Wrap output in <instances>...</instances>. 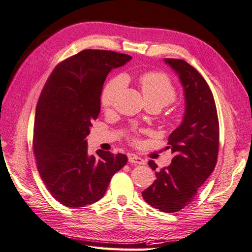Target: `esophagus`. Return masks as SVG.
I'll use <instances>...</instances> for the list:
<instances>
[{
  "label": "esophagus",
  "instance_id": "obj_1",
  "mask_svg": "<svg viewBox=\"0 0 252 252\" xmlns=\"http://www.w3.org/2000/svg\"><path fill=\"white\" fill-rule=\"evenodd\" d=\"M128 160H129L130 163H133V164H145L144 159H142L137 155H130Z\"/></svg>",
  "mask_w": 252,
  "mask_h": 252
}]
</instances>
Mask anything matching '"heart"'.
Wrapping results in <instances>:
<instances>
[{
	"instance_id": "heart-1",
	"label": "heart",
	"mask_w": 252,
	"mask_h": 252,
	"mask_svg": "<svg viewBox=\"0 0 252 252\" xmlns=\"http://www.w3.org/2000/svg\"><path fill=\"white\" fill-rule=\"evenodd\" d=\"M138 83L145 102L154 103L160 109L172 103L177 98V91L173 82L162 72H144L139 77ZM123 84H124L123 78L116 77L110 80L103 87L100 94V102L106 110L114 106ZM133 141H137V139L133 138Z\"/></svg>"
}]
</instances>
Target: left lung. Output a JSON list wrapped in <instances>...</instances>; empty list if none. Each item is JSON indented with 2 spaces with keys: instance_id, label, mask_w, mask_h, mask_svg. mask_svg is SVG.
I'll list each match as a JSON object with an SVG mask.
<instances>
[{
  "instance_id": "8db88e82",
  "label": "left lung",
  "mask_w": 252,
  "mask_h": 252,
  "mask_svg": "<svg viewBox=\"0 0 252 252\" xmlns=\"http://www.w3.org/2000/svg\"><path fill=\"white\" fill-rule=\"evenodd\" d=\"M177 72L185 92L186 111L181 126L170 134L167 149L174 154L169 167L155 172L156 180L142 192L146 203L174 213L191 203L212 174L219 151V122L212 91L200 72L180 59H165ZM156 170L157 164L149 161Z\"/></svg>"
}]
</instances>
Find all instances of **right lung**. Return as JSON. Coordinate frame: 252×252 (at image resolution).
<instances>
[{
    "mask_svg": "<svg viewBox=\"0 0 252 252\" xmlns=\"http://www.w3.org/2000/svg\"><path fill=\"white\" fill-rule=\"evenodd\" d=\"M131 57L87 49L61 62L49 76L36 107L33 150L42 182L52 197L70 208L100 200L124 154L98 150L89 155L85 138L100 112L108 73Z\"/></svg>",
    "mask_w": 252,
    "mask_h": 252,
    "instance_id": "add662e5",
    "label": "right lung"
}]
</instances>
